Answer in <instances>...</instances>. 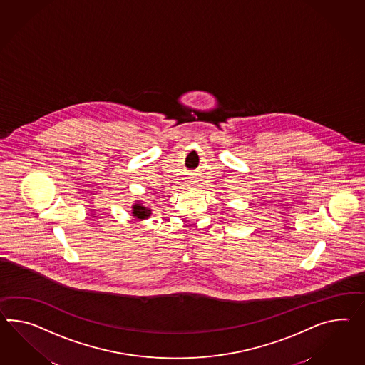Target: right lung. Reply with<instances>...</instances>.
<instances>
[{"label":"right lung","mask_w":365,"mask_h":365,"mask_svg":"<svg viewBox=\"0 0 365 365\" xmlns=\"http://www.w3.org/2000/svg\"><path fill=\"white\" fill-rule=\"evenodd\" d=\"M132 215H135L136 218L139 220H144V218H148V215H150V209H147L145 206H141L140 204H136L133 205V212Z\"/></svg>","instance_id":"right-lung-1"}]
</instances>
